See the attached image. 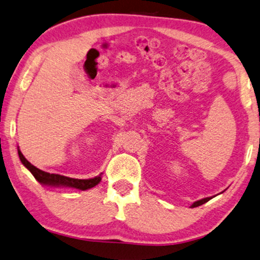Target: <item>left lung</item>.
<instances>
[{
	"mask_svg": "<svg viewBox=\"0 0 260 260\" xmlns=\"http://www.w3.org/2000/svg\"><path fill=\"white\" fill-rule=\"evenodd\" d=\"M210 199H211V197H208V198H204V199H201V201H197V202H194L192 205H191V208H197V206H199V205H202V204H204V203H206V202H209Z\"/></svg>",
	"mask_w": 260,
	"mask_h": 260,
	"instance_id": "1",
	"label": "left lung"
}]
</instances>
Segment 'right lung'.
Here are the masks:
<instances>
[{
	"label": "right lung",
	"instance_id": "add662e5",
	"mask_svg": "<svg viewBox=\"0 0 260 260\" xmlns=\"http://www.w3.org/2000/svg\"><path fill=\"white\" fill-rule=\"evenodd\" d=\"M18 156H20V159L22 164L24 165L28 170L31 172L32 176L39 180L41 184H44V185L49 186H69V187H75V189L78 190H88L91 189V187L96 186L97 184L101 182L102 177L97 176L95 178L90 179H76V178H70V177L56 175V174H49V172L42 171L36 167H34L31 163L25 159V157L22 155V152L18 149Z\"/></svg>",
	"mask_w": 260,
	"mask_h": 260
}]
</instances>
